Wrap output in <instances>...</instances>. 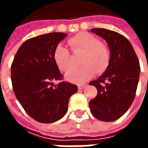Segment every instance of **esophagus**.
Masks as SVG:
<instances>
[{
  "instance_id": "esophagus-1",
  "label": "esophagus",
  "mask_w": 148,
  "mask_h": 148,
  "mask_svg": "<svg viewBox=\"0 0 148 148\" xmlns=\"http://www.w3.org/2000/svg\"><path fill=\"white\" fill-rule=\"evenodd\" d=\"M86 86V84H81V85H78V86H77V88H78V90H83L84 88H85V87Z\"/></svg>"
}]
</instances>
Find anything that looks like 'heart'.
Masks as SVG:
<instances>
[{"label":"heart","mask_w":148,"mask_h":148,"mask_svg":"<svg viewBox=\"0 0 148 148\" xmlns=\"http://www.w3.org/2000/svg\"><path fill=\"white\" fill-rule=\"evenodd\" d=\"M68 45L73 52L82 51L80 64L77 68L69 71L66 74V79L71 82L82 84L89 80L95 73H102L109 67L111 61L109 48L99 39L89 33H79L68 39ZM55 64L61 71L66 72L71 66L70 51L64 46H56L53 52Z\"/></svg>","instance_id":"obj_1"}]
</instances>
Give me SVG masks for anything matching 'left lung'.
I'll list each match as a JSON object with an SVG mask.
<instances>
[{"mask_svg": "<svg viewBox=\"0 0 148 148\" xmlns=\"http://www.w3.org/2000/svg\"><path fill=\"white\" fill-rule=\"evenodd\" d=\"M91 32L108 42L111 61L106 72L90 82L97 90V95L89 104L90 111L100 121H114L133 102L140 77V62L124 36L105 28H92Z\"/></svg>", "mask_w": 148, "mask_h": 148, "instance_id": "left-lung-1", "label": "left lung"}]
</instances>
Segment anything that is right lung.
<instances>
[{"instance_id": "obj_1", "label": "right lung", "mask_w": 148, "mask_h": 148, "mask_svg": "<svg viewBox=\"0 0 148 148\" xmlns=\"http://www.w3.org/2000/svg\"><path fill=\"white\" fill-rule=\"evenodd\" d=\"M66 34L51 32L26 40L18 49L11 66L12 89L25 112L38 122L53 123L66 113L76 85L61 82L53 58L54 50Z\"/></svg>"}]
</instances>
